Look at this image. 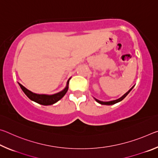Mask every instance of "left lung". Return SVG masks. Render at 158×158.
<instances>
[{"label":"left lung","mask_w":158,"mask_h":158,"mask_svg":"<svg viewBox=\"0 0 158 158\" xmlns=\"http://www.w3.org/2000/svg\"><path fill=\"white\" fill-rule=\"evenodd\" d=\"M133 87H134V86H133ZM133 87H132V88H133ZM132 89H130L129 90H128V91H127L126 93H125V94L124 95H123L121 98L118 99V100H113V101H110V102H102V101H100V100H97V99H95V100L97 101L98 103L101 104V105H114V104H116V103H117V102H121V100H123V99L128 95V93H129L131 91V90L132 89Z\"/></svg>","instance_id":"obj_1"}]
</instances>
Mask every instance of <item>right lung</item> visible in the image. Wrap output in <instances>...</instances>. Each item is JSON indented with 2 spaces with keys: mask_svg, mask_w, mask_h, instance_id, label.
I'll return each instance as SVG.
<instances>
[{
  "mask_svg": "<svg viewBox=\"0 0 158 158\" xmlns=\"http://www.w3.org/2000/svg\"><path fill=\"white\" fill-rule=\"evenodd\" d=\"M68 84H69V80L68 81ZM19 84L21 89H22L23 93L27 95V97L29 99H31V100L35 102L38 104H40V105H51L56 103V102L60 100V99L65 95V93H67V91H68V85H67L66 88L63 90V91L58 93L56 94H54L52 95H39V94H35V93H32L29 90L26 89L23 85L19 84Z\"/></svg>",
  "mask_w": 158,
  "mask_h": 158,
  "instance_id": "right-lung-1",
  "label": "right lung"
}]
</instances>
